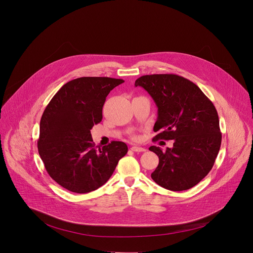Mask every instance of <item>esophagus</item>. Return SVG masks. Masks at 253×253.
<instances>
[{
  "instance_id": "34e87169",
  "label": "esophagus",
  "mask_w": 253,
  "mask_h": 253,
  "mask_svg": "<svg viewBox=\"0 0 253 253\" xmlns=\"http://www.w3.org/2000/svg\"><path fill=\"white\" fill-rule=\"evenodd\" d=\"M131 151H133V152H145L146 149H144V148H142V147L133 146V147H131Z\"/></svg>"
}]
</instances>
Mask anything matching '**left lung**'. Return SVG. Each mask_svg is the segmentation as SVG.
<instances>
[{
    "instance_id": "obj_1",
    "label": "left lung",
    "mask_w": 253,
    "mask_h": 253,
    "mask_svg": "<svg viewBox=\"0 0 253 253\" xmlns=\"http://www.w3.org/2000/svg\"><path fill=\"white\" fill-rule=\"evenodd\" d=\"M158 107L153 140H173L163 152L152 146L159 166L151 174L160 186L182 191L198 184L212 169L220 151L222 133L213 102L191 81L173 74L142 76L135 82Z\"/></svg>"
}]
</instances>
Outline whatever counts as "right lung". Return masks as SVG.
I'll return each instance as SVG.
<instances>
[{"instance_id": "add662e5", "label": "right lung", "mask_w": 253, "mask_h": 253, "mask_svg": "<svg viewBox=\"0 0 253 253\" xmlns=\"http://www.w3.org/2000/svg\"><path fill=\"white\" fill-rule=\"evenodd\" d=\"M121 79L83 77L65 84L46 106L37 148L44 167L59 185L75 193H88L112 175L128 147L112 141L96 149L90 130L102 119L106 96Z\"/></svg>"}]
</instances>
